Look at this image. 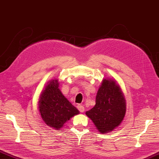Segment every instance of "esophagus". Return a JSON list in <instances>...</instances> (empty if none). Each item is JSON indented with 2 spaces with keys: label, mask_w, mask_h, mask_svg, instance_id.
I'll return each mask as SVG.
<instances>
[{
  "label": "esophagus",
  "mask_w": 159,
  "mask_h": 159,
  "mask_svg": "<svg viewBox=\"0 0 159 159\" xmlns=\"http://www.w3.org/2000/svg\"><path fill=\"white\" fill-rule=\"evenodd\" d=\"M77 108H78V110H79L80 112H84L85 111V108H84V106H83L82 105H77Z\"/></svg>",
  "instance_id": "34e87169"
}]
</instances>
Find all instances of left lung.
I'll use <instances>...</instances> for the list:
<instances>
[{"label":"left lung","mask_w":159,"mask_h":159,"mask_svg":"<svg viewBox=\"0 0 159 159\" xmlns=\"http://www.w3.org/2000/svg\"><path fill=\"white\" fill-rule=\"evenodd\" d=\"M126 100L120 85L112 78L103 79L98 90L95 105L85 112L102 134L114 130L124 120Z\"/></svg>","instance_id":"obj_1"}]
</instances>
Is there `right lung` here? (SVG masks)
<instances>
[{
  "label": "right lung",
  "mask_w": 159,
  "mask_h": 159,
  "mask_svg": "<svg viewBox=\"0 0 159 159\" xmlns=\"http://www.w3.org/2000/svg\"><path fill=\"white\" fill-rule=\"evenodd\" d=\"M59 80H50L42 90L38 100V108L42 120L53 129L59 130L74 116L79 114L67 98L62 94Z\"/></svg>",
  "instance_id": "add662e5"
}]
</instances>
